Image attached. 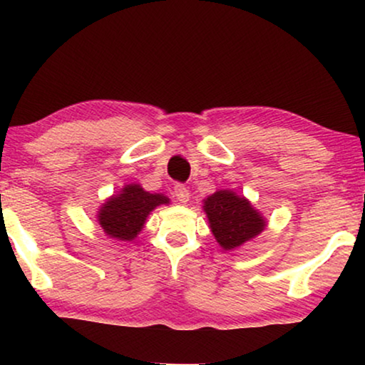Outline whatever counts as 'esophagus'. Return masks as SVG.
<instances>
[{
    "label": "esophagus",
    "mask_w": 365,
    "mask_h": 365,
    "mask_svg": "<svg viewBox=\"0 0 365 365\" xmlns=\"http://www.w3.org/2000/svg\"><path fill=\"white\" fill-rule=\"evenodd\" d=\"M174 194H176L179 202L186 204L189 201V189L184 184H174Z\"/></svg>",
    "instance_id": "obj_1"
}]
</instances>
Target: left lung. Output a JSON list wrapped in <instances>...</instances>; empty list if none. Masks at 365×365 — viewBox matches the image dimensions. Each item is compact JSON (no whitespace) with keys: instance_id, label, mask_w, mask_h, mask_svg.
Returning <instances> with one entry per match:
<instances>
[{"instance_id":"8db88e82","label":"left lung","mask_w":365,"mask_h":365,"mask_svg":"<svg viewBox=\"0 0 365 365\" xmlns=\"http://www.w3.org/2000/svg\"><path fill=\"white\" fill-rule=\"evenodd\" d=\"M211 231L224 249H236L266 227L261 214L232 191H217L204 201Z\"/></svg>"}]
</instances>
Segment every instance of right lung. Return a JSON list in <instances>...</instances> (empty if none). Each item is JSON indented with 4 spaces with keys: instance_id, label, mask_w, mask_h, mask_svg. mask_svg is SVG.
Masks as SVG:
<instances>
[{
    "instance_id": "1",
    "label": "right lung",
    "mask_w": 365,
    "mask_h": 365,
    "mask_svg": "<svg viewBox=\"0 0 365 365\" xmlns=\"http://www.w3.org/2000/svg\"><path fill=\"white\" fill-rule=\"evenodd\" d=\"M168 202L169 199L163 194L146 192L139 184H129L121 194L103 204L98 219L108 236L133 241L146 222L148 214L159 204Z\"/></svg>"
}]
</instances>
